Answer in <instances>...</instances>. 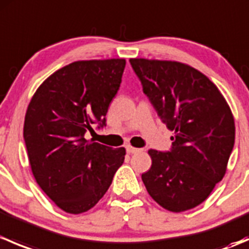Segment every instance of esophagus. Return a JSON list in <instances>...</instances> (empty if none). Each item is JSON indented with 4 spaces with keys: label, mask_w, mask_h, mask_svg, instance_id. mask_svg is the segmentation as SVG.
<instances>
[{
    "label": "esophagus",
    "mask_w": 249,
    "mask_h": 249,
    "mask_svg": "<svg viewBox=\"0 0 249 249\" xmlns=\"http://www.w3.org/2000/svg\"><path fill=\"white\" fill-rule=\"evenodd\" d=\"M126 152L129 153V154H135V153H139L140 149H139V148L131 147V145H127V147H126Z\"/></svg>",
    "instance_id": "34e87169"
}]
</instances>
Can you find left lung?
<instances>
[{
  "mask_svg": "<svg viewBox=\"0 0 249 249\" xmlns=\"http://www.w3.org/2000/svg\"><path fill=\"white\" fill-rule=\"evenodd\" d=\"M158 115L175 132L169 152L148 150L150 196L171 212L202 203L223 179L235 143L229 105L205 74L177 61L130 59Z\"/></svg>",
  "mask_w": 249,
  "mask_h": 249,
  "instance_id": "obj_1",
  "label": "left lung"
}]
</instances>
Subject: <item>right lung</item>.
<instances>
[{
  "instance_id": "add662e5",
  "label": "right lung",
  "mask_w": 249,
  "mask_h": 249,
  "mask_svg": "<svg viewBox=\"0 0 249 249\" xmlns=\"http://www.w3.org/2000/svg\"><path fill=\"white\" fill-rule=\"evenodd\" d=\"M124 59L76 61L48 77L27 107L24 140L35 179L57 207L87 212L106 194L125 148L87 141L92 125L106 126L119 90Z\"/></svg>"
}]
</instances>
